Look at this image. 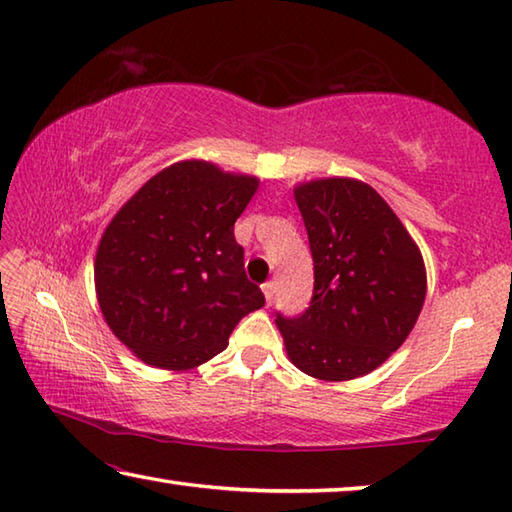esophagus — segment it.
Listing matches in <instances>:
<instances>
[{"label": "esophagus", "mask_w": 512, "mask_h": 512, "mask_svg": "<svg viewBox=\"0 0 512 512\" xmlns=\"http://www.w3.org/2000/svg\"><path fill=\"white\" fill-rule=\"evenodd\" d=\"M262 291H264V298H266V302H268V305H271V302H273V296H275V282H266V284H262Z\"/></svg>", "instance_id": "esophagus-1"}]
</instances>
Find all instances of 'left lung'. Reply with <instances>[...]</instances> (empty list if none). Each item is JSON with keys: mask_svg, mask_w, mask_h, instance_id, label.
<instances>
[{"mask_svg": "<svg viewBox=\"0 0 512 512\" xmlns=\"http://www.w3.org/2000/svg\"><path fill=\"white\" fill-rule=\"evenodd\" d=\"M314 257V296L305 314H277L284 348L305 375L348 381L400 348L427 296L424 259L370 185L318 178L293 189Z\"/></svg>", "mask_w": 512, "mask_h": 512, "instance_id": "1", "label": "left lung"}]
</instances>
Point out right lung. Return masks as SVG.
Wrapping results in <instances>:
<instances>
[{
    "label": "right lung",
    "instance_id": "right-lung-1",
    "mask_svg": "<svg viewBox=\"0 0 512 512\" xmlns=\"http://www.w3.org/2000/svg\"><path fill=\"white\" fill-rule=\"evenodd\" d=\"M259 180L205 160L155 173L101 235L94 287L103 320L137 359L189 370L228 348L232 329L264 307L246 277L235 221Z\"/></svg>",
    "mask_w": 512,
    "mask_h": 512
}]
</instances>
